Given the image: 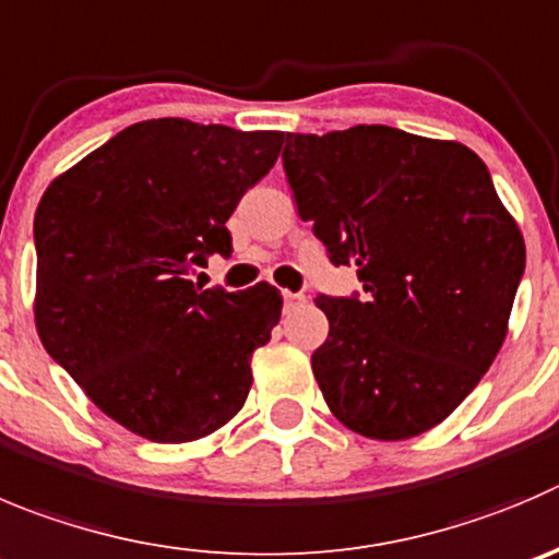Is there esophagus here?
I'll return each mask as SVG.
<instances>
[{
  "label": "esophagus",
  "instance_id": "obj_1",
  "mask_svg": "<svg viewBox=\"0 0 559 559\" xmlns=\"http://www.w3.org/2000/svg\"><path fill=\"white\" fill-rule=\"evenodd\" d=\"M283 301L285 307H296V305H305V294H290V290H283Z\"/></svg>",
  "mask_w": 559,
  "mask_h": 559
}]
</instances>
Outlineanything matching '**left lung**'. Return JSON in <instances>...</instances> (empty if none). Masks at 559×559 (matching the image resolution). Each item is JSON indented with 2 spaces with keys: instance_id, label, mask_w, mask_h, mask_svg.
<instances>
[{
  "instance_id": "obj_1",
  "label": "left lung",
  "mask_w": 559,
  "mask_h": 559,
  "mask_svg": "<svg viewBox=\"0 0 559 559\" xmlns=\"http://www.w3.org/2000/svg\"><path fill=\"white\" fill-rule=\"evenodd\" d=\"M296 209L365 294L318 296L312 373L334 417L397 442L455 412L491 368L524 274V238L488 167L459 142L390 126L285 134Z\"/></svg>"
}]
</instances>
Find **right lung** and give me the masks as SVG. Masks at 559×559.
<instances>
[{
	"label": "right lung",
	"instance_id": "1",
	"mask_svg": "<svg viewBox=\"0 0 559 559\" xmlns=\"http://www.w3.org/2000/svg\"><path fill=\"white\" fill-rule=\"evenodd\" d=\"M283 147L280 131L180 117L134 123L46 189L35 214V323L90 401L151 442L180 444L236 417L254 348L283 296L191 283L230 258L227 219Z\"/></svg>",
	"mask_w": 559,
	"mask_h": 559
}]
</instances>
